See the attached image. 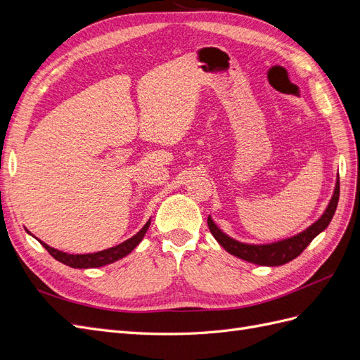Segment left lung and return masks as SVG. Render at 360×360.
Here are the masks:
<instances>
[{"instance_id":"left-lung-1","label":"left lung","mask_w":360,"mask_h":360,"mask_svg":"<svg viewBox=\"0 0 360 360\" xmlns=\"http://www.w3.org/2000/svg\"><path fill=\"white\" fill-rule=\"evenodd\" d=\"M338 200H340V177L336 180L335 192L332 195V200L328 205V209L324 210L319 221H315L311 226L307 228V230L296 236L269 245H249L234 240V238L221 231V228H217V225L213 222L210 216L209 219H207V224H209L210 233L213 234L217 243L231 255L259 266H282L299 257L304 250V248H307L321 231L328 228L335 214Z\"/></svg>"}]
</instances>
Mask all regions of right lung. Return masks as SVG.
<instances>
[{
  "mask_svg": "<svg viewBox=\"0 0 360 360\" xmlns=\"http://www.w3.org/2000/svg\"><path fill=\"white\" fill-rule=\"evenodd\" d=\"M150 226V221L141 228V230L134 236L127 238L126 242L120 243L114 248H110V249H105V250H101V252H94V254H66L63 252V250H58L56 248H51L49 245L43 243L41 240H37L43 245V248H45L48 252L56 258L57 261H60V263L66 264L69 267H73V269H90V267H102V266H106V264H111L114 263V261L123 258L126 255H129L132 250L141 243V240H143L147 230ZM27 233H30L27 230Z\"/></svg>",
  "mask_w": 360,
  "mask_h": 360,
  "instance_id": "right-lung-1",
  "label": "right lung"
}]
</instances>
